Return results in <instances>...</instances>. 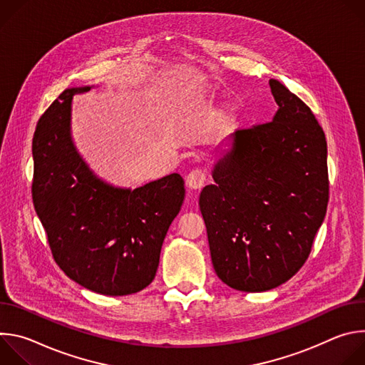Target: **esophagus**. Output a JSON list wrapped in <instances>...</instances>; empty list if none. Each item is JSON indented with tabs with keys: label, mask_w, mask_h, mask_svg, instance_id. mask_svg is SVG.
<instances>
[{
	"label": "esophagus",
	"mask_w": 365,
	"mask_h": 365,
	"mask_svg": "<svg viewBox=\"0 0 365 365\" xmlns=\"http://www.w3.org/2000/svg\"><path fill=\"white\" fill-rule=\"evenodd\" d=\"M206 182V173L202 169H195L186 176V186L192 190L200 189Z\"/></svg>",
	"instance_id": "1"
}]
</instances>
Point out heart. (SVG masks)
Returning <instances> with one entry per match:
<instances>
[{
  "mask_svg": "<svg viewBox=\"0 0 365 365\" xmlns=\"http://www.w3.org/2000/svg\"><path fill=\"white\" fill-rule=\"evenodd\" d=\"M228 114H230V107H228V106H224V107L221 108V111H220V117H221V118H225Z\"/></svg>",
  "mask_w": 365,
  "mask_h": 365,
  "instance_id": "obj_1",
  "label": "heart"
}]
</instances>
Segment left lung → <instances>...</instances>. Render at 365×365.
I'll use <instances>...</instances> for the list:
<instances>
[{
	"instance_id": "left-lung-1",
	"label": "left lung",
	"mask_w": 365,
	"mask_h": 365,
	"mask_svg": "<svg viewBox=\"0 0 365 365\" xmlns=\"http://www.w3.org/2000/svg\"><path fill=\"white\" fill-rule=\"evenodd\" d=\"M272 123L235 131L217 150L214 185L199 207L217 276L241 292H266L309 257L328 206L325 133L306 103L269 81Z\"/></svg>"
}]
</instances>
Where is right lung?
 Here are the masks:
<instances>
[{"label": "right lung", "instance_id": "right-lung-1", "mask_svg": "<svg viewBox=\"0 0 365 365\" xmlns=\"http://www.w3.org/2000/svg\"><path fill=\"white\" fill-rule=\"evenodd\" d=\"M92 88L65 89L38 120L33 203L65 274L95 293L125 296L153 282L185 180L172 173L131 189L98 178L72 138L73 96Z\"/></svg>", "mask_w": 365, "mask_h": 365}]
</instances>
